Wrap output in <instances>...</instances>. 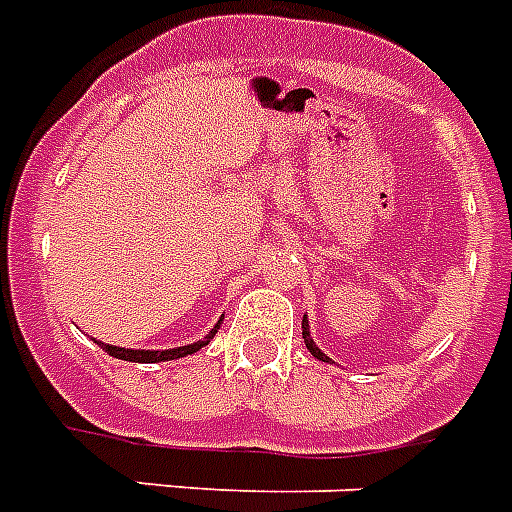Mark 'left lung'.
I'll list each match as a JSON object with an SVG mask.
<instances>
[{
	"label": "left lung",
	"mask_w": 512,
	"mask_h": 512,
	"mask_svg": "<svg viewBox=\"0 0 512 512\" xmlns=\"http://www.w3.org/2000/svg\"><path fill=\"white\" fill-rule=\"evenodd\" d=\"M303 337H305V345H308V350H311L313 356L319 358V361H329L327 356H324V353H321L319 348H316V345H313V340H311V332H308V321L303 319Z\"/></svg>",
	"instance_id": "8db88e82"
}]
</instances>
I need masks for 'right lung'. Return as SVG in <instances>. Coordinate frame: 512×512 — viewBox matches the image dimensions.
<instances>
[{
  "label": "right lung",
  "mask_w": 512,
  "mask_h": 512,
  "mask_svg": "<svg viewBox=\"0 0 512 512\" xmlns=\"http://www.w3.org/2000/svg\"><path fill=\"white\" fill-rule=\"evenodd\" d=\"M217 329H212L204 340L193 342V345H183V348H172V350H130V348H116V345H106L100 342V348L106 350L108 356L122 358V361H140V364H156V361H172V358H183L196 353L199 348H204L212 337H215Z\"/></svg>",
  "instance_id": "1"
}]
</instances>
